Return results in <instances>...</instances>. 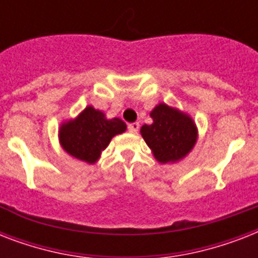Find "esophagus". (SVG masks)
<instances>
[{
	"instance_id": "esophagus-1",
	"label": "esophagus",
	"mask_w": 258,
	"mask_h": 258,
	"mask_svg": "<svg viewBox=\"0 0 258 258\" xmlns=\"http://www.w3.org/2000/svg\"><path fill=\"white\" fill-rule=\"evenodd\" d=\"M138 130H139V123L135 121V123H130L128 124V131L133 134H137Z\"/></svg>"
}]
</instances>
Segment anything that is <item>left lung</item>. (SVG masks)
Returning a JSON list of instances; mask_svg holds the SVG:
<instances>
[{"label": "left lung", "instance_id": "left-lung-1", "mask_svg": "<svg viewBox=\"0 0 258 258\" xmlns=\"http://www.w3.org/2000/svg\"><path fill=\"white\" fill-rule=\"evenodd\" d=\"M153 124H145L141 134L154 157L161 163L182 159L197 142V128L191 117L166 104L151 111Z\"/></svg>", "mask_w": 258, "mask_h": 258}]
</instances>
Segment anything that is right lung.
I'll use <instances>...</instances> for the list:
<instances>
[{
	"label": "right lung",
	"instance_id": "add662e5",
	"mask_svg": "<svg viewBox=\"0 0 258 258\" xmlns=\"http://www.w3.org/2000/svg\"><path fill=\"white\" fill-rule=\"evenodd\" d=\"M127 125L119 117L105 119L104 113L87 107L75 120L64 123L60 128V143L67 153L87 163L97 161L103 150Z\"/></svg>",
	"mask_w": 258,
	"mask_h": 258
}]
</instances>
